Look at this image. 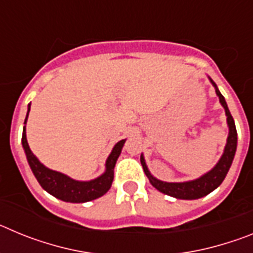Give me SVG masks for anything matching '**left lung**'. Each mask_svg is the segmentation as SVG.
<instances>
[{
	"label": "left lung",
	"mask_w": 253,
	"mask_h": 253,
	"mask_svg": "<svg viewBox=\"0 0 253 253\" xmlns=\"http://www.w3.org/2000/svg\"><path fill=\"white\" fill-rule=\"evenodd\" d=\"M209 80L211 82V84L215 87V92L219 97V102L224 107L225 115H227V124L228 128H229L224 152H223L222 157H220V160L218 161L215 166L210 169L209 172H207V173H204V175L200 176L199 178H196V180L185 181V182H165V181L158 180V178L153 177L151 175V172H149L148 167L146 165V161H144V156L140 154V163H142L143 169L146 172L147 177L149 178V182L152 184V186L156 187L161 193L172 196V198L184 199V200H194V199H200L203 196L208 195V194L211 193L213 190H215L219 185L222 184L223 180L227 176L228 171L231 169L232 162H233L234 154H236L237 149L236 124H234V120L231 115V111L228 109L224 97L220 93V91L218 90V87L214 84L213 80L210 77Z\"/></svg>",
	"instance_id": "obj_1"
}]
</instances>
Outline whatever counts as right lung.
Listing matches in <instances>:
<instances>
[{"mask_svg": "<svg viewBox=\"0 0 253 253\" xmlns=\"http://www.w3.org/2000/svg\"><path fill=\"white\" fill-rule=\"evenodd\" d=\"M29 111H30V105L28 107V114H26L24 124H26ZM21 142L22 148L25 151L26 158H28L29 166H30L31 171H33L34 176L37 177L40 186L43 187L45 191H48L50 195L55 196V198L60 199L63 202L86 203L102 196L111 187L114 180V167H115L116 161H118L120 153H122L125 139L120 140V142H118L114 146L110 156L106 160V165H105L106 169H105L104 173L91 181L73 180L69 176L60 173V172L53 171V169L44 166L43 163H40V161L35 157L34 153L31 152L30 147H29L28 139H26L25 126L22 129Z\"/></svg>", "mask_w": 253, "mask_h": 253, "instance_id": "add662e5", "label": "right lung"}]
</instances>
